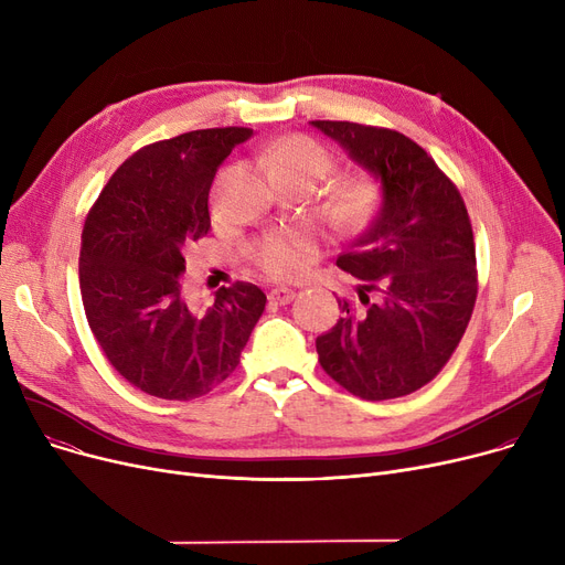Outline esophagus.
<instances>
[{
  "instance_id": "esophagus-1",
  "label": "esophagus",
  "mask_w": 565,
  "mask_h": 565,
  "mask_svg": "<svg viewBox=\"0 0 565 565\" xmlns=\"http://www.w3.org/2000/svg\"><path fill=\"white\" fill-rule=\"evenodd\" d=\"M267 300H270L273 305H288V302H292L295 300V290H290V288H273L270 290V295H267Z\"/></svg>"
}]
</instances>
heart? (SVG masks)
<instances>
[{
  "label": "heart",
  "instance_id": "obj_1",
  "mask_svg": "<svg viewBox=\"0 0 565 565\" xmlns=\"http://www.w3.org/2000/svg\"><path fill=\"white\" fill-rule=\"evenodd\" d=\"M263 164L267 173H305L316 181V178H322L332 169V156L320 141L307 135H288L267 148L263 156ZM373 196L375 190L369 178H350V181H345L337 192V211L345 220H360L369 213V207L373 205ZM311 249L313 237L309 231L288 228L263 237L252 252V260L267 277L284 279L302 270Z\"/></svg>",
  "mask_w": 565,
  "mask_h": 565
}]
</instances>
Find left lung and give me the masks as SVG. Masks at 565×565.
<instances>
[{"instance_id":"8db88e82","label":"left lung","mask_w":565,"mask_h":565,"mask_svg":"<svg viewBox=\"0 0 565 565\" xmlns=\"http://www.w3.org/2000/svg\"><path fill=\"white\" fill-rule=\"evenodd\" d=\"M311 126L382 185L373 222L337 258L360 288L354 298H337L341 318L316 339L318 362L352 396H407L447 366L477 305L467 205L451 178L403 132L350 121Z\"/></svg>"}]
</instances>
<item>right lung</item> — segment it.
I'll return each mask as SVG.
<instances>
[{
  "instance_id": "right-lung-1",
  "label": "right lung",
  "mask_w": 565,
  "mask_h": 565,
  "mask_svg": "<svg viewBox=\"0 0 565 565\" xmlns=\"http://www.w3.org/2000/svg\"><path fill=\"white\" fill-rule=\"evenodd\" d=\"M252 128H207L148 143L118 167L82 228V305L107 362L164 401L213 392L241 364L265 292L235 281L196 309L183 292V252L211 231L217 167Z\"/></svg>"
}]
</instances>
